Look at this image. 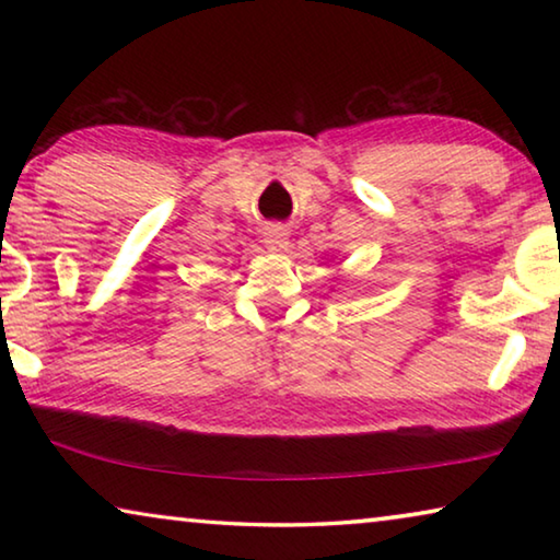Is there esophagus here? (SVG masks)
Wrapping results in <instances>:
<instances>
[{"mask_svg": "<svg viewBox=\"0 0 560 560\" xmlns=\"http://www.w3.org/2000/svg\"><path fill=\"white\" fill-rule=\"evenodd\" d=\"M264 244H267L269 252H283L289 244V230L281 224H271L264 230Z\"/></svg>", "mask_w": 560, "mask_h": 560, "instance_id": "esophagus-1", "label": "esophagus"}]
</instances>
